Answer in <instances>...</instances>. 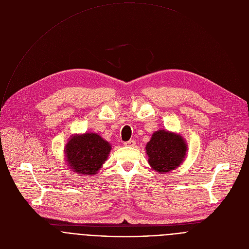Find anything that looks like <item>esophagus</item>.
<instances>
[{"label": "esophagus", "instance_id": "esophagus-1", "mask_svg": "<svg viewBox=\"0 0 249 249\" xmlns=\"http://www.w3.org/2000/svg\"><path fill=\"white\" fill-rule=\"evenodd\" d=\"M136 145V142L134 140H129L128 142H125L124 143V146L126 147H134Z\"/></svg>", "mask_w": 249, "mask_h": 249}]
</instances>
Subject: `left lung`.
Here are the masks:
<instances>
[{
    "mask_svg": "<svg viewBox=\"0 0 249 249\" xmlns=\"http://www.w3.org/2000/svg\"><path fill=\"white\" fill-rule=\"evenodd\" d=\"M187 143L178 133L164 129L153 133L146 145L149 164L159 173H167L178 168L186 158Z\"/></svg>",
    "mask_w": 249,
    "mask_h": 249,
    "instance_id": "8db88e82",
    "label": "left lung"
}]
</instances>
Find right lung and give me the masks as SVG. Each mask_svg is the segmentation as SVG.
I'll list each match as a JSON object with an SVG mask.
<instances>
[{
	"instance_id": "add662e5",
	"label": "right lung",
	"mask_w": 249,
	"mask_h": 249,
	"mask_svg": "<svg viewBox=\"0 0 249 249\" xmlns=\"http://www.w3.org/2000/svg\"><path fill=\"white\" fill-rule=\"evenodd\" d=\"M111 145L97 133L74 134L64 149L65 160L71 170L79 175H95L107 160Z\"/></svg>"
}]
</instances>
